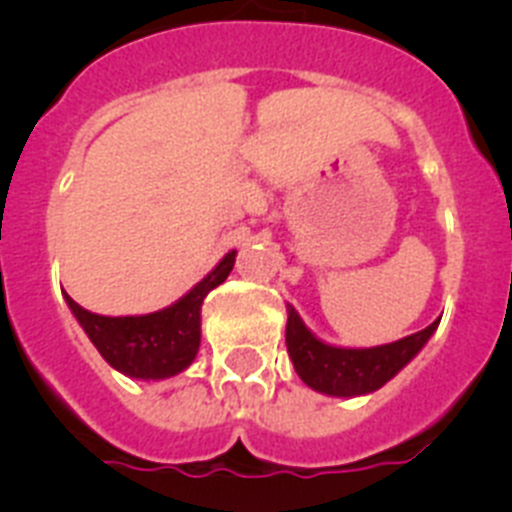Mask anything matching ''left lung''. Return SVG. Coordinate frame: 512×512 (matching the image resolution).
<instances>
[{
    "label": "left lung",
    "mask_w": 512,
    "mask_h": 512,
    "mask_svg": "<svg viewBox=\"0 0 512 512\" xmlns=\"http://www.w3.org/2000/svg\"><path fill=\"white\" fill-rule=\"evenodd\" d=\"M438 320L413 336L374 348H338L310 333L297 310L287 305V351L302 382L330 397H359L377 392L420 354L436 333Z\"/></svg>",
    "instance_id": "8db88e82"
}]
</instances>
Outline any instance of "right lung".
I'll list each match as a JSON object with an SVG mask.
<instances>
[{
	"instance_id": "right-lung-1",
	"label": "right lung",
	"mask_w": 512,
	"mask_h": 512,
	"mask_svg": "<svg viewBox=\"0 0 512 512\" xmlns=\"http://www.w3.org/2000/svg\"><path fill=\"white\" fill-rule=\"evenodd\" d=\"M233 264L235 251H228L182 300L148 315H97L76 305L69 295L66 305L112 369L133 379H169L184 372L200 351L202 302L228 279Z\"/></svg>"
}]
</instances>
